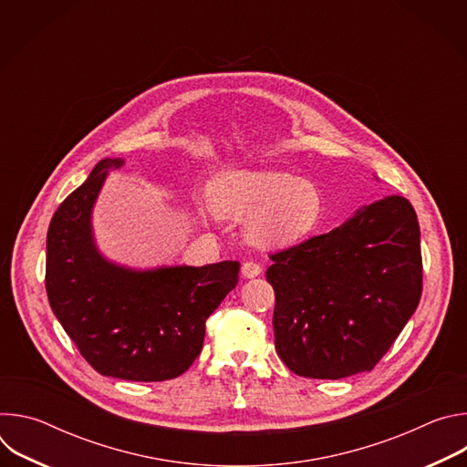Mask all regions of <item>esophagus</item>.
<instances>
[{
	"mask_svg": "<svg viewBox=\"0 0 467 467\" xmlns=\"http://www.w3.org/2000/svg\"><path fill=\"white\" fill-rule=\"evenodd\" d=\"M260 274H262V268L256 262L247 260V262L242 264V277L244 279H253V277H258Z\"/></svg>",
	"mask_w": 467,
	"mask_h": 467,
	"instance_id": "1",
	"label": "esophagus"
}]
</instances>
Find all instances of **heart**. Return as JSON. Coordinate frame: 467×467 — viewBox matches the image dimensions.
Instances as JSON below:
<instances>
[{
	"label": "heart",
	"mask_w": 467,
	"mask_h": 467,
	"mask_svg": "<svg viewBox=\"0 0 467 467\" xmlns=\"http://www.w3.org/2000/svg\"><path fill=\"white\" fill-rule=\"evenodd\" d=\"M211 205L220 218L244 220L247 240L275 245L312 231L319 218L317 190L286 171L233 170L220 175L211 190Z\"/></svg>",
	"instance_id": "heart-1"
}]
</instances>
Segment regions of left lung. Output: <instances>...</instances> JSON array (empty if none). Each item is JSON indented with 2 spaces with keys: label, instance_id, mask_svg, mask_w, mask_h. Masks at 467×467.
Returning <instances> with one entry per match:
<instances>
[{
  "label": "left lung",
  "instance_id": "obj_1",
  "mask_svg": "<svg viewBox=\"0 0 467 467\" xmlns=\"http://www.w3.org/2000/svg\"><path fill=\"white\" fill-rule=\"evenodd\" d=\"M274 332L281 360L301 377L371 371L421 297L414 207L386 195L342 225L272 254Z\"/></svg>",
  "mask_w": 467,
  "mask_h": 467
}]
</instances>
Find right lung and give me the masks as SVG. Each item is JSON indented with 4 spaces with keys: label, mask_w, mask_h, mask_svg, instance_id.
Masks as SVG:
<instances>
[{
    "label": "right lung",
    "mask_w": 467,
    "mask_h": 467,
    "mask_svg": "<svg viewBox=\"0 0 467 467\" xmlns=\"http://www.w3.org/2000/svg\"><path fill=\"white\" fill-rule=\"evenodd\" d=\"M103 159L64 199L46 238V292L85 360L101 375L157 382L184 373L203 349L207 317L238 285L240 264L135 270L98 249L92 211L109 170Z\"/></svg>",
    "instance_id": "1"
}]
</instances>
